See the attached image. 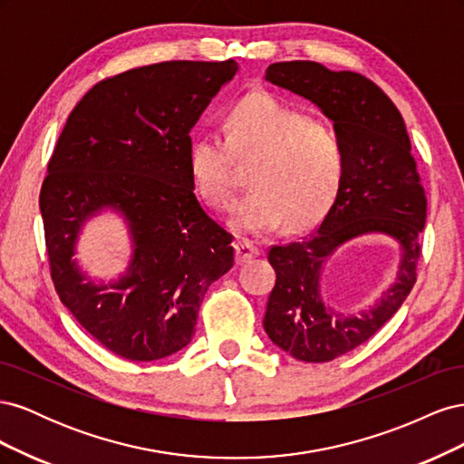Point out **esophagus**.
Returning a JSON list of instances; mask_svg holds the SVG:
<instances>
[{
    "mask_svg": "<svg viewBox=\"0 0 464 464\" xmlns=\"http://www.w3.org/2000/svg\"><path fill=\"white\" fill-rule=\"evenodd\" d=\"M259 254H261V249L254 242L242 240V242L236 244V261L240 263V265L251 261L254 257H257Z\"/></svg>",
    "mask_w": 464,
    "mask_h": 464,
    "instance_id": "1",
    "label": "esophagus"
}]
</instances>
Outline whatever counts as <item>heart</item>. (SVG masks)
<instances>
[{
    "mask_svg": "<svg viewBox=\"0 0 464 464\" xmlns=\"http://www.w3.org/2000/svg\"><path fill=\"white\" fill-rule=\"evenodd\" d=\"M234 160L255 162L247 174L251 191L234 217V227L251 234L271 232L285 220L290 230L312 227L327 213L344 174L339 131L265 91L227 111L224 137L201 133L189 141L193 189L220 213L234 203Z\"/></svg>",
    "mask_w": 464,
    "mask_h": 464,
    "instance_id": "b5f03b06",
    "label": "heart"
}]
</instances>
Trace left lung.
<instances>
[{
	"instance_id": "obj_1",
	"label": "left lung",
	"mask_w": 464,
	"mask_h": 464,
	"mask_svg": "<svg viewBox=\"0 0 464 464\" xmlns=\"http://www.w3.org/2000/svg\"><path fill=\"white\" fill-rule=\"evenodd\" d=\"M265 79L319 106L344 149L343 181L325 218L304 240L269 249L276 283L263 319L269 339L290 356L331 362L366 343L411 294L418 237L426 224V191L401 111L373 81L354 72H331L317 62L273 63ZM363 233H385L400 242V275L370 311L339 314L320 298L322 263L336 246Z\"/></svg>"
}]
</instances>
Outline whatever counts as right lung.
<instances>
[{
    "label": "right lung",
    "mask_w": 464,
    "mask_h": 464,
    "mask_svg": "<svg viewBox=\"0 0 464 464\" xmlns=\"http://www.w3.org/2000/svg\"><path fill=\"white\" fill-rule=\"evenodd\" d=\"M237 63L162 62L108 77L81 98L48 162L40 213L55 292L111 353L152 362L188 346L207 288L234 265V236L208 217L188 170L189 131ZM102 208L126 218L129 271L94 285L71 257Z\"/></svg>",
    "instance_id": "add662e5"
}]
</instances>
